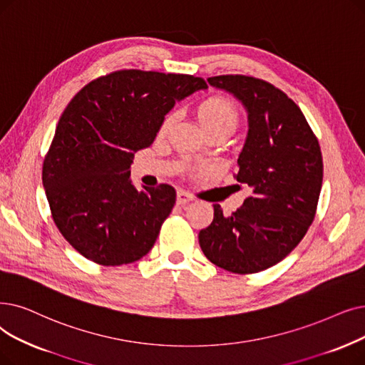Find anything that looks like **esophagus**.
<instances>
[{
  "instance_id": "esophagus-1",
  "label": "esophagus",
  "mask_w": 365,
  "mask_h": 365,
  "mask_svg": "<svg viewBox=\"0 0 365 365\" xmlns=\"http://www.w3.org/2000/svg\"><path fill=\"white\" fill-rule=\"evenodd\" d=\"M192 200H194V198H192L191 194H187V192H185V191H178V202H179V204H186V202L192 201Z\"/></svg>"
}]
</instances>
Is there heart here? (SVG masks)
Returning <instances> with one entry per match:
<instances>
[{"instance_id":"b5f03b06","label":"heart","mask_w":365,"mask_h":365,"mask_svg":"<svg viewBox=\"0 0 365 365\" xmlns=\"http://www.w3.org/2000/svg\"><path fill=\"white\" fill-rule=\"evenodd\" d=\"M195 115L205 134L222 133L230 135L240 120V112L237 104L227 97H220V95H213V97L202 100L197 106ZM174 120H176V115L168 113L161 123V133H167Z\"/></svg>"}]
</instances>
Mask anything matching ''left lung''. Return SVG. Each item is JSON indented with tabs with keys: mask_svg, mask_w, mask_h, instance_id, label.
<instances>
[{
	"mask_svg": "<svg viewBox=\"0 0 365 365\" xmlns=\"http://www.w3.org/2000/svg\"><path fill=\"white\" fill-rule=\"evenodd\" d=\"M207 82L247 110L235 179L252 194L230 216L213 204V222L200 231V246L227 272L258 273L288 257L312 225L324 178L321 146L299 107L274 85L243 74Z\"/></svg>",
	"mask_w": 365,
	"mask_h": 365,
	"instance_id": "1",
	"label": "left lung"
}]
</instances>
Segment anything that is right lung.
Listing matches in <instances>:
<instances>
[{"mask_svg": "<svg viewBox=\"0 0 365 365\" xmlns=\"http://www.w3.org/2000/svg\"><path fill=\"white\" fill-rule=\"evenodd\" d=\"M189 74L119 70L78 91L66 107L43 163L53 222L81 255L100 265L143 258L176 202L170 185L130 180L134 152L153 143L178 100L205 89Z\"/></svg>", "mask_w": 365, "mask_h": 365, "instance_id": "right-lung-1", "label": "right lung"}]
</instances>
